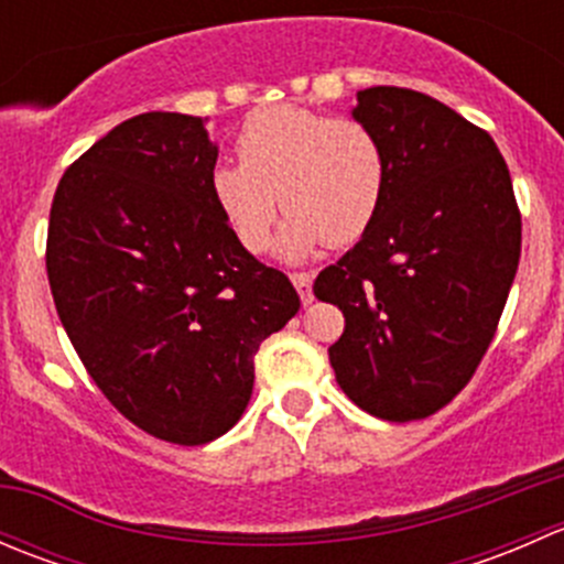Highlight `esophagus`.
<instances>
[{
    "label": "esophagus",
    "mask_w": 564,
    "mask_h": 564,
    "mask_svg": "<svg viewBox=\"0 0 564 564\" xmlns=\"http://www.w3.org/2000/svg\"><path fill=\"white\" fill-rule=\"evenodd\" d=\"M292 283H294V289H297L300 292V300H303L305 305L308 303H314V292H311V283H314V275H311V272H292Z\"/></svg>",
    "instance_id": "34e87169"
}]
</instances>
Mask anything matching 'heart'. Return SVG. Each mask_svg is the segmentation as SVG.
Masks as SVG:
<instances>
[{"mask_svg": "<svg viewBox=\"0 0 564 564\" xmlns=\"http://www.w3.org/2000/svg\"><path fill=\"white\" fill-rule=\"evenodd\" d=\"M240 163H215L209 196L250 253L270 242L278 196L286 209L278 250L303 259L322 242L355 246L379 213L388 180L384 147L366 122L305 106H267L237 133Z\"/></svg>", "mask_w": 564, "mask_h": 564, "instance_id": "heart-1", "label": "heart"}]
</instances>
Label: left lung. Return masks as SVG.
I'll use <instances>...</instances> for the list:
<instances>
[{
    "mask_svg": "<svg viewBox=\"0 0 564 564\" xmlns=\"http://www.w3.org/2000/svg\"><path fill=\"white\" fill-rule=\"evenodd\" d=\"M351 117L388 163L371 229L314 294L344 311L329 346L335 382L390 423L440 412L497 333L521 256V213L491 135L423 93L371 87Z\"/></svg>",
    "mask_w": 564,
    "mask_h": 564,
    "instance_id": "obj_1",
    "label": "left lung"
}]
</instances>
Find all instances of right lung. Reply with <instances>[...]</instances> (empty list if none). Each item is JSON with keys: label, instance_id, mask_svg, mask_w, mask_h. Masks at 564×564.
<instances>
[{"label": "right lung", "instance_id": "obj_1", "mask_svg": "<svg viewBox=\"0 0 564 564\" xmlns=\"http://www.w3.org/2000/svg\"><path fill=\"white\" fill-rule=\"evenodd\" d=\"M215 161L198 117L139 113L62 174L45 242L56 314L89 377L130 423L185 447L242 417L261 340L300 311L289 278L215 207Z\"/></svg>", "mask_w": 564, "mask_h": 564}]
</instances>
